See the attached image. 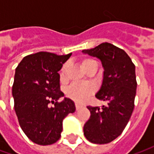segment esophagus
Returning <instances> with one entry per match:
<instances>
[{
  "mask_svg": "<svg viewBox=\"0 0 154 154\" xmlns=\"http://www.w3.org/2000/svg\"><path fill=\"white\" fill-rule=\"evenodd\" d=\"M82 108V106L81 105H79V104H76V110H78L79 109H81Z\"/></svg>",
  "mask_w": 154,
  "mask_h": 154,
  "instance_id": "34e87169",
  "label": "esophagus"
}]
</instances>
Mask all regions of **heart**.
<instances>
[{
	"instance_id": "1",
	"label": "heart",
	"mask_w": 154,
	"mask_h": 154,
	"mask_svg": "<svg viewBox=\"0 0 154 154\" xmlns=\"http://www.w3.org/2000/svg\"><path fill=\"white\" fill-rule=\"evenodd\" d=\"M92 65H97V63H96V61L91 59V58H85L81 62V66L85 72ZM67 68H68V64L65 63L63 65L60 70L61 81L65 80ZM94 91H95V88L91 84L74 83L68 88L67 97L77 103H82L88 100V98L91 96L93 95Z\"/></svg>"
}]
</instances>
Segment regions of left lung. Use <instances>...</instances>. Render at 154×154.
<instances>
[{"label": "left lung", "instance_id": "1", "mask_svg": "<svg viewBox=\"0 0 154 154\" xmlns=\"http://www.w3.org/2000/svg\"><path fill=\"white\" fill-rule=\"evenodd\" d=\"M82 53L101 61L103 81L96 97L107 103L100 108L87 106L91 116L84 125V135L93 143H108L121 134L134 110L135 66L125 51L110 43H102Z\"/></svg>", "mask_w": 154, "mask_h": 154}]
</instances>
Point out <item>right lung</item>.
<instances>
[{"instance_id":"right-lung-1","label":"right lung","mask_w":154,"mask_h":154,"mask_svg":"<svg viewBox=\"0 0 154 154\" xmlns=\"http://www.w3.org/2000/svg\"><path fill=\"white\" fill-rule=\"evenodd\" d=\"M72 54L57 55L38 52L25 56L15 68L12 96L19 124L26 136L39 145H49L60 139L63 120L76 110L69 98L57 102L60 70ZM54 106H49V104Z\"/></svg>"}]
</instances>
